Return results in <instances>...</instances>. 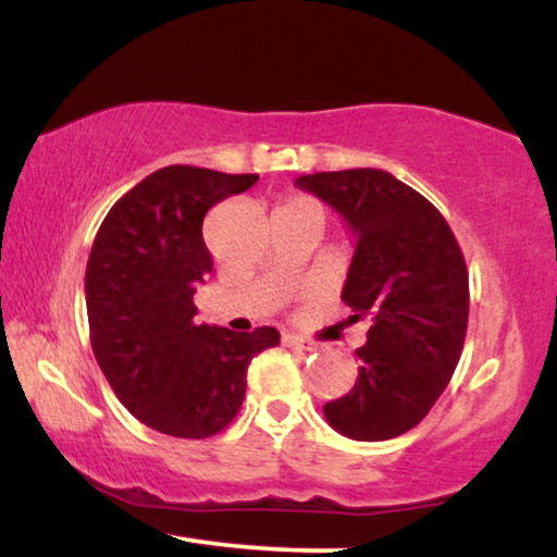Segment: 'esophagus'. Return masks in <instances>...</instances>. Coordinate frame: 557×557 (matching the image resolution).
<instances>
[{
  "instance_id": "esophagus-1",
  "label": "esophagus",
  "mask_w": 557,
  "mask_h": 557,
  "mask_svg": "<svg viewBox=\"0 0 557 557\" xmlns=\"http://www.w3.org/2000/svg\"><path fill=\"white\" fill-rule=\"evenodd\" d=\"M283 343L287 345V348H298V350H314L317 348L314 343L306 341V337H300V335H285Z\"/></svg>"
}]
</instances>
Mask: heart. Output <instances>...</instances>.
I'll return each mask as SVG.
<instances>
[{
    "label": "heart",
    "mask_w": 557,
    "mask_h": 557,
    "mask_svg": "<svg viewBox=\"0 0 557 557\" xmlns=\"http://www.w3.org/2000/svg\"><path fill=\"white\" fill-rule=\"evenodd\" d=\"M285 203H314V201H311V198H306V196H290V198H285L280 207H285Z\"/></svg>",
    "instance_id": "obj_1"
}]
</instances>
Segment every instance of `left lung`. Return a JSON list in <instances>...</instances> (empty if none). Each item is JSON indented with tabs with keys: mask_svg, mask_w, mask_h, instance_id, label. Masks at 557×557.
Listing matches in <instances>:
<instances>
[{
	"mask_svg": "<svg viewBox=\"0 0 557 557\" xmlns=\"http://www.w3.org/2000/svg\"><path fill=\"white\" fill-rule=\"evenodd\" d=\"M298 188L337 209L356 233L343 300L372 319L359 380L324 406L350 440L376 443L413 430L461 359L469 324V270L445 216L385 170L300 175Z\"/></svg>",
	"mask_w": 557,
	"mask_h": 557,
	"instance_id": "8db88e82",
	"label": "left lung"
}]
</instances>
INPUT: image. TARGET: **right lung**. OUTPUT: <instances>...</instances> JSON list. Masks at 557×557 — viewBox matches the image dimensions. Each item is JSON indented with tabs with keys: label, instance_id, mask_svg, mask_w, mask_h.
<instances>
[{
	"label": "right lung",
	"instance_id": "obj_1",
	"mask_svg": "<svg viewBox=\"0 0 557 557\" xmlns=\"http://www.w3.org/2000/svg\"><path fill=\"white\" fill-rule=\"evenodd\" d=\"M259 175L190 164L151 172L110 209L86 267L91 348L120 403L151 430L203 440L238 417L248 363L274 327L196 324L194 293L212 272L203 216Z\"/></svg>",
	"mask_w": 557,
	"mask_h": 557
}]
</instances>
